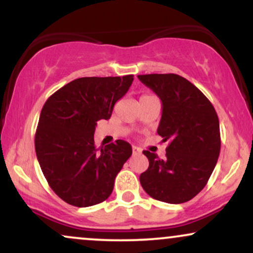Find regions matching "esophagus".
<instances>
[{"label": "esophagus", "instance_id": "esophagus-1", "mask_svg": "<svg viewBox=\"0 0 253 253\" xmlns=\"http://www.w3.org/2000/svg\"><path fill=\"white\" fill-rule=\"evenodd\" d=\"M132 151H133V155H139V153H140V150L135 146L132 147Z\"/></svg>", "mask_w": 253, "mask_h": 253}]
</instances>
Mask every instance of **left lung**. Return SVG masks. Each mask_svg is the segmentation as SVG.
<instances>
[{
    "label": "left lung",
    "instance_id": "8db88e82",
    "mask_svg": "<svg viewBox=\"0 0 253 253\" xmlns=\"http://www.w3.org/2000/svg\"><path fill=\"white\" fill-rule=\"evenodd\" d=\"M162 101L157 133L169 141L167 158L144 151L149 169L139 177L143 189L153 199L183 203L207 184L219 158L220 126L213 104L199 89L175 74L139 75Z\"/></svg>",
    "mask_w": 253,
    "mask_h": 253
}]
</instances>
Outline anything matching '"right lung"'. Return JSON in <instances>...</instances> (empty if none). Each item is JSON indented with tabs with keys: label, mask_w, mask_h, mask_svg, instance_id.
<instances>
[{
	"label": "right lung",
	"mask_w": 253,
	"mask_h": 253,
	"mask_svg": "<svg viewBox=\"0 0 253 253\" xmlns=\"http://www.w3.org/2000/svg\"><path fill=\"white\" fill-rule=\"evenodd\" d=\"M133 75L82 77L57 90L40 113L36 152L52 190L76 207L103 202L115 177L132 155L125 140L95 147L98 120H108L117 101L128 91Z\"/></svg>",
	"instance_id": "right-lung-1"
}]
</instances>
